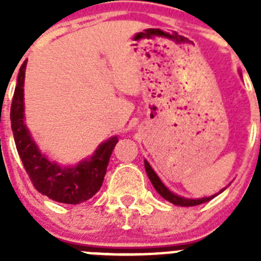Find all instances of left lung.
<instances>
[{
    "mask_svg": "<svg viewBox=\"0 0 261 261\" xmlns=\"http://www.w3.org/2000/svg\"><path fill=\"white\" fill-rule=\"evenodd\" d=\"M239 74H241V71H239ZM144 163H145V170H146L147 176H149V179H150L151 184H153V187L155 188L156 192L162 196L163 199L167 200V201H170V202H172L174 205H177V206H195V205L204 204V202L211 201V200L214 199L217 195H220L221 192H223V191L226 190V187H225V188H222V190H221L218 193H216V195L209 196V197H201V199H188V197H183V196L176 195V193L171 192V191L168 190L167 187L163 184V181L159 179V176L156 175V172L154 171L153 167L149 165V162H147L146 159L144 161Z\"/></svg>",
    "mask_w": 261,
    "mask_h": 261,
    "instance_id": "obj_1",
    "label": "left lung"
}]
</instances>
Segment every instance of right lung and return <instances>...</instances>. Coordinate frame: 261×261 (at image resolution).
Instances as JSON below:
<instances>
[{"label":"right lung","instance_id":"obj_1","mask_svg":"<svg viewBox=\"0 0 261 261\" xmlns=\"http://www.w3.org/2000/svg\"><path fill=\"white\" fill-rule=\"evenodd\" d=\"M27 62L18 73L11 102L10 120L18 154L32 184L41 195L62 204H81L91 199L102 187L117 136L96 147L94 154L75 166H61L41 153L24 123V74Z\"/></svg>","mask_w":261,"mask_h":261}]
</instances>
